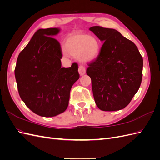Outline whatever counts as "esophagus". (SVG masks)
Masks as SVG:
<instances>
[{"label":"esophagus","mask_w":160,"mask_h":160,"mask_svg":"<svg viewBox=\"0 0 160 160\" xmlns=\"http://www.w3.org/2000/svg\"><path fill=\"white\" fill-rule=\"evenodd\" d=\"M85 72H86L85 67L83 65H80L79 67V72L80 75H83L84 74H85Z\"/></svg>","instance_id":"1"}]
</instances>
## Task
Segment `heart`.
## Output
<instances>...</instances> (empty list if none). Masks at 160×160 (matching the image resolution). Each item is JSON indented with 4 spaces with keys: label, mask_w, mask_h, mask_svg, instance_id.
<instances>
[{
    "label": "heart",
    "mask_w": 160,
    "mask_h": 160,
    "mask_svg": "<svg viewBox=\"0 0 160 160\" xmlns=\"http://www.w3.org/2000/svg\"><path fill=\"white\" fill-rule=\"evenodd\" d=\"M65 55L69 54L84 62L94 60L100 51L99 41L95 38L82 33H73L67 38Z\"/></svg>",
    "instance_id": "obj_1"
}]
</instances>
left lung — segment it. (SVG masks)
I'll return each instance as SVG.
<instances>
[{
	"instance_id": "obj_1",
	"label": "left lung",
	"mask_w": 160,
	"mask_h": 160,
	"mask_svg": "<svg viewBox=\"0 0 160 160\" xmlns=\"http://www.w3.org/2000/svg\"><path fill=\"white\" fill-rule=\"evenodd\" d=\"M103 42L98 56L88 64L97 106L102 111L125 108L137 93L142 80L143 58L134 43L113 28H89Z\"/></svg>"
}]
</instances>
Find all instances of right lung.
I'll return each mask as SVG.
<instances>
[{"instance_id": "obj_1", "label": "right lung", "mask_w": 160, "mask_h": 160, "mask_svg": "<svg viewBox=\"0 0 160 160\" xmlns=\"http://www.w3.org/2000/svg\"><path fill=\"white\" fill-rule=\"evenodd\" d=\"M58 28L38 29L17 58L14 69L19 95L32 112L54 117L67 109L70 91L79 79L78 65L61 67Z\"/></svg>"}]
</instances>
